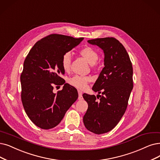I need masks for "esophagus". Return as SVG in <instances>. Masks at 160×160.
I'll return each instance as SVG.
<instances>
[{
	"label": "esophagus",
	"mask_w": 160,
	"mask_h": 160,
	"mask_svg": "<svg viewBox=\"0 0 160 160\" xmlns=\"http://www.w3.org/2000/svg\"><path fill=\"white\" fill-rule=\"evenodd\" d=\"M78 94H79V97L78 99L79 100H82V92L81 91H78Z\"/></svg>",
	"instance_id": "obj_1"
}]
</instances>
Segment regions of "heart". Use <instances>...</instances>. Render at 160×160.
<instances>
[{"instance_id": "b5f03b06", "label": "heart", "mask_w": 160, "mask_h": 160, "mask_svg": "<svg viewBox=\"0 0 160 160\" xmlns=\"http://www.w3.org/2000/svg\"><path fill=\"white\" fill-rule=\"evenodd\" d=\"M79 54L85 58L92 67L97 66V62L98 60V54L94 48L90 47H85L79 51ZM72 63V55L70 52H66L62 57L61 66L63 71L68 72L70 70ZM91 81V78L88 76H81L76 75L68 80V82L72 86L84 90L87 85Z\"/></svg>"}]
</instances>
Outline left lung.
I'll list each match as a JSON object with an SVG mask.
<instances>
[{"label":"left lung","mask_w":160,"mask_h":160,"mask_svg":"<svg viewBox=\"0 0 160 160\" xmlns=\"http://www.w3.org/2000/svg\"><path fill=\"white\" fill-rule=\"evenodd\" d=\"M88 42L101 48L104 53L105 66L92 87L94 92L102 95L82 94L88 104L84 125L87 130L100 135L112 130L126 111L133 87L132 66L126 49L116 38H98Z\"/></svg>","instance_id":"8db88e82"}]
</instances>
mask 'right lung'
Masks as SVG:
<instances>
[{
	"label": "right lung",
	"mask_w": 160,
	"mask_h": 160,
	"mask_svg": "<svg viewBox=\"0 0 160 160\" xmlns=\"http://www.w3.org/2000/svg\"><path fill=\"white\" fill-rule=\"evenodd\" d=\"M83 39L50 34L38 41L24 60L20 76L23 106L32 122L42 129L58 125L78 98L76 88L60 77L65 72L61 59ZM62 84V90L54 93L53 87Z\"/></svg>",
	"instance_id": "right-lung-1"
}]
</instances>
